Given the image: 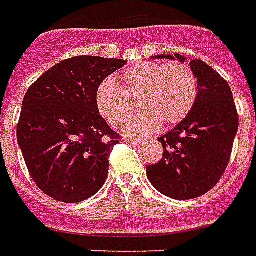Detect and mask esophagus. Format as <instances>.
<instances>
[{
	"label": "esophagus",
	"mask_w": 256,
	"mask_h": 256,
	"mask_svg": "<svg viewBox=\"0 0 256 256\" xmlns=\"http://www.w3.org/2000/svg\"><path fill=\"white\" fill-rule=\"evenodd\" d=\"M124 142H126V144H140V140H126Z\"/></svg>",
	"instance_id": "1"
}]
</instances>
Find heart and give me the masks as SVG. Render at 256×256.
I'll return each instance as SVG.
<instances>
[{
    "label": "heart",
    "mask_w": 256,
    "mask_h": 256,
    "mask_svg": "<svg viewBox=\"0 0 256 256\" xmlns=\"http://www.w3.org/2000/svg\"><path fill=\"white\" fill-rule=\"evenodd\" d=\"M120 85L112 78L96 90V110L112 128L124 126L136 110L142 112L124 128L128 136H142L156 128L178 124L192 110L198 81L184 64L140 62L120 74Z\"/></svg>",
    "instance_id": "obj_1"
}]
</instances>
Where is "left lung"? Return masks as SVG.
Listing matches in <instances>:
<instances>
[{
	"instance_id": "1",
	"label": "left lung",
	"mask_w": 256,
	"mask_h": 256,
	"mask_svg": "<svg viewBox=\"0 0 256 256\" xmlns=\"http://www.w3.org/2000/svg\"><path fill=\"white\" fill-rule=\"evenodd\" d=\"M156 58L186 61L180 54ZM190 66L198 80L194 108L176 128L158 138L164 158L146 168L152 186L178 200L198 198L220 180L239 124L228 84L206 62L192 60Z\"/></svg>"
}]
</instances>
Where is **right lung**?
Returning a JSON list of instances; mask_svg holds the SVG:
<instances>
[{
    "mask_svg": "<svg viewBox=\"0 0 256 256\" xmlns=\"http://www.w3.org/2000/svg\"><path fill=\"white\" fill-rule=\"evenodd\" d=\"M124 64L78 56L53 66L28 88L17 140L30 176L56 200L82 202L104 186L120 136L98 112L94 96Z\"/></svg>",
    "mask_w": 256,
    "mask_h": 256,
    "instance_id": "right-lung-1",
    "label": "right lung"
}]
</instances>
